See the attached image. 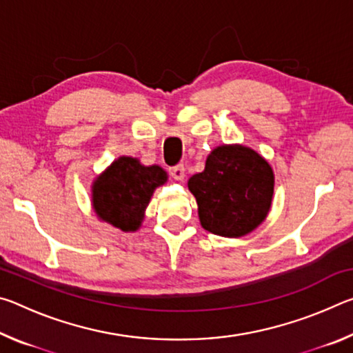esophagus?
<instances>
[{"label":"esophagus","mask_w":353,"mask_h":353,"mask_svg":"<svg viewBox=\"0 0 353 353\" xmlns=\"http://www.w3.org/2000/svg\"><path fill=\"white\" fill-rule=\"evenodd\" d=\"M172 179H176V181H183L185 179V168L183 165H177V166H172L170 170Z\"/></svg>","instance_id":"1"}]
</instances>
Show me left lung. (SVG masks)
Instances as JSON below:
<instances>
[{"mask_svg": "<svg viewBox=\"0 0 353 353\" xmlns=\"http://www.w3.org/2000/svg\"><path fill=\"white\" fill-rule=\"evenodd\" d=\"M274 171L255 149L221 145L208 154L205 168L190 177L201 225L210 234L241 238L266 219L274 198Z\"/></svg>", "mask_w": 353, "mask_h": 353, "instance_id": "8db88e82", "label": "left lung"}]
</instances>
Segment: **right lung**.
I'll list each match as a JSON object with an SVG mask.
<instances>
[{
	"mask_svg": "<svg viewBox=\"0 0 353 353\" xmlns=\"http://www.w3.org/2000/svg\"><path fill=\"white\" fill-rule=\"evenodd\" d=\"M166 181L168 174L159 165L145 166L139 159L121 155L93 179V212L103 223L123 232H137L155 188Z\"/></svg>",
	"mask_w": 353,
	"mask_h": 353,
	"instance_id": "right-lung-1",
	"label": "right lung"
}]
</instances>
